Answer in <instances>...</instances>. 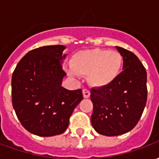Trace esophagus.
<instances>
[{
  "label": "esophagus",
  "instance_id": "esophagus-1",
  "mask_svg": "<svg viewBox=\"0 0 159 159\" xmlns=\"http://www.w3.org/2000/svg\"><path fill=\"white\" fill-rule=\"evenodd\" d=\"M83 95L84 98H89L90 97V91L88 89H83Z\"/></svg>",
  "mask_w": 159,
  "mask_h": 159
}]
</instances>
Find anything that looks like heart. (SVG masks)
Masks as SVG:
<instances>
[{"instance_id": "heart-1", "label": "heart", "mask_w": 159, "mask_h": 159, "mask_svg": "<svg viewBox=\"0 0 159 159\" xmlns=\"http://www.w3.org/2000/svg\"><path fill=\"white\" fill-rule=\"evenodd\" d=\"M123 65L122 54L115 50L87 49L76 52L66 70L70 76H87L94 88L109 86L119 76Z\"/></svg>"}]
</instances>
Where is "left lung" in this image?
<instances>
[{
	"label": "left lung",
	"mask_w": 159,
	"mask_h": 159,
	"mask_svg": "<svg viewBox=\"0 0 159 159\" xmlns=\"http://www.w3.org/2000/svg\"><path fill=\"white\" fill-rule=\"evenodd\" d=\"M123 58V71L109 86L93 88L91 123L100 134L117 136L136 125L147 99V71L134 53L116 47Z\"/></svg>",
	"instance_id": "1"
}]
</instances>
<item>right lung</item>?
Listing matches in <instances>:
<instances>
[{
  "instance_id": "1",
  "label": "right lung",
  "mask_w": 159,
  "mask_h": 159,
  "mask_svg": "<svg viewBox=\"0 0 159 159\" xmlns=\"http://www.w3.org/2000/svg\"><path fill=\"white\" fill-rule=\"evenodd\" d=\"M63 45L44 46L23 57L12 76V102L16 115L30 133L48 137L64 133L70 117L83 100L82 89L61 86L66 54Z\"/></svg>"
}]
</instances>
